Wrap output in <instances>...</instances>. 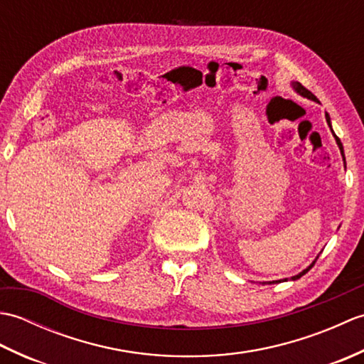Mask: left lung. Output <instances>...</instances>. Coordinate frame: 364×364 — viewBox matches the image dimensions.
Returning <instances> with one entry per match:
<instances>
[{
	"mask_svg": "<svg viewBox=\"0 0 364 364\" xmlns=\"http://www.w3.org/2000/svg\"><path fill=\"white\" fill-rule=\"evenodd\" d=\"M294 89H296L300 95H304V97H306V98H310V100H313V102H318V98H316V97L311 94V92L308 90L306 87L301 86L300 82H294ZM326 119H327V123H328V127H330V117H328V114H326ZM330 128H331V127H330ZM335 137H336V136H335ZM336 142H338V145H339V150H341V153H343V145H341V141H339L338 137H336ZM343 154H344V153H343ZM314 262H316V261H314ZM314 262H313V264H311L310 267H306V269L304 270V272H300L299 275L292 277V280H297V278H300L301 275H305V274L308 272V270H310V269L314 266ZM278 282H282V280H278Z\"/></svg>",
	"mask_w": 364,
	"mask_h": 364,
	"instance_id": "8db88e82",
	"label": "left lung"
}]
</instances>
